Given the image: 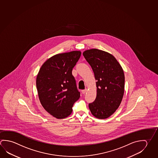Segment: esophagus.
<instances>
[{"mask_svg":"<svg viewBox=\"0 0 158 158\" xmlns=\"http://www.w3.org/2000/svg\"><path fill=\"white\" fill-rule=\"evenodd\" d=\"M86 91H87V89H85V90H81V93H82V94H85Z\"/></svg>","mask_w":158,"mask_h":158,"instance_id":"esophagus-1","label":"esophagus"}]
</instances>
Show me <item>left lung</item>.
Segmentation results:
<instances>
[{"mask_svg": "<svg viewBox=\"0 0 158 158\" xmlns=\"http://www.w3.org/2000/svg\"><path fill=\"white\" fill-rule=\"evenodd\" d=\"M83 54L97 80V97L89 108L95 118L106 119L122 102L124 93V71L116 58L106 52L91 49L85 50Z\"/></svg>", "mask_w": 158, "mask_h": 158, "instance_id": "obj_1", "label": "left lung"}]
</instances>
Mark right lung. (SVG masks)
Returning a JSON list of instances; mask_svg holds the SVG:
<instances>
[{
  "label": "right lung",
  "mask_w": 158,
  "mask_h": 158,
  "mask_svg": "<svg viewBox=\"0 0 158 158\" xmlns=\"http://www.w3.org/2000/svg\"><path fill=\"white\" fill-rule=\"evenodd\" d=\"M81 54L80 51L75 50L54 55L45 61L36 76L40 103L56 119L69 116L74 103L80 98L72 70Z\"/></svg>",
  "instance_id": "1"
}]
</instances>
